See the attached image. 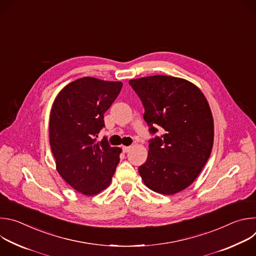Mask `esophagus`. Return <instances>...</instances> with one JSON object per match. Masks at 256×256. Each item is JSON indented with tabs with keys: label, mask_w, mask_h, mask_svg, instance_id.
I'll use <instances>...</instances> for the list:
<instances>
[{
	"label": "esophagus",
	"mask_w": 256,
	"mask_h": 256,
	"mask_svg": "<svg viewBox=\"0 0 256 256\" xmlns=\"http://www.w3.org/2000/svg\"><path fill=\"white\" fill-rule=\"evenodd\" d=\"M130 150V146H124V147H122L124 153H128Z\"/></svg>",
	"instance_id": "1"
}]
</instances>
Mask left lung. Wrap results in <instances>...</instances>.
<instances>
[{"label": "left lung", "mask_w": 256, "mask_h": 256, "mask_svg": "<svg viewBox=\"0 0 256 256\" xmlns=\"http://www.w3.org/2000/svg\"><path fill=\"white\" fill-rule=\"evenodd\" d=\"M144 108L149 132L147 161L138 173L153 192L174 194L188 188L206 165L214 142V120L202 92L171 76H150L128 82Z\"/></svg>", "instance_id": "left-lung-1"}]
</instances>
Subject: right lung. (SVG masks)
<instances>
[{
	"label": "right lung",
	"instance_id": "1",
	"mask_svg": "<svg viewBox=\"0 0 256 256\" xmlns=\"http://www.w3.org/2000/svg\"><path fill=\"white\" fill-rule=\"evenodd\" d=\"M122 82L84 77L66 85L56 96L50 118V144L56 170L75 190L94 196L112 182L122 149L106 138L104 114L118 96Z\"/></svg>",
	"mask_w": 256,
	"mask_h": 256
}]
</instances>
